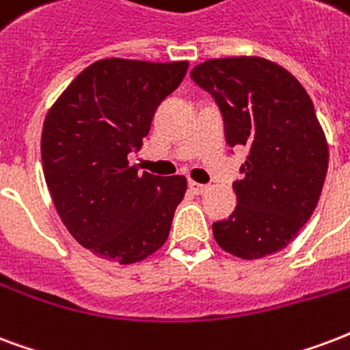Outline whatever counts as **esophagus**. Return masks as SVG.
Listing matches in <instances>:
<instances>
[{
  "mask_svg": "<svg viewBox=\"0 0 350 350\" xmlns=\"http://www.w3.org/2000/svg\"><path fill=\"white\" fill-rule=\"evenodd\" d=\"M188 188H190L191 193H196V196H203L204 191L208 190V186H206V185H201V183H193V180H190V183H188Z\"/></svg>",
  "mask_w": 350,
  "mask_h": 350,
  "instance_id": "obj_1",
  "label": "esophagus"
}]
</instances>
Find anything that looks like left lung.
<instances>
[{"label": "left lung", "instance_id": "1", "mask_svg": "<svg viewBox=\"0 0 350 350\" xmlns=\"http://www.w3.org/2000/svg\"><path fill=\"white\" fill-rule=\"evenodd\" d=\"M219 107L225 140L247 147L236 208L212 225L217 245L243 260L282 251L315 210L328 147L312 99L282 66L260 57L212 59L190 73Z\"/></svg>", "mask_w": 350, "mask_h": 350}]
</instances>
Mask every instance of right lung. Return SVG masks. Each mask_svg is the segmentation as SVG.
<instances>
[{
  "instance_id": "right-lung-1",
  "label": "right lung",
  "mask_w": 350,
  "mask_h": 350,
  "mask_svg": "<svg viewBox=\"0 0 350 350\" xmlns=\"http://www.w3.org/2000/svg\"><path fill=\"white\" fill-rule=\"evenodd\" d=\"M186 72V60H97L47 112L46 185L70 234L92 253L135 264L167 240L186 178L140 175L127 154L140 149L159 105Z\"/></svg>"
}]
</instances>
